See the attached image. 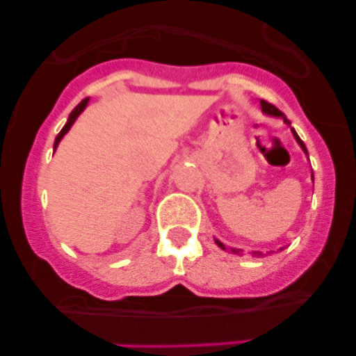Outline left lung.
Instances as JSON below:
<instances>
[{"instance_id":"obj_1","label":"left lung","mask_w":356,"mask_h":356,"mask_svg":"<svg viewBox=\"0 0 356 356\" xmlns=\"http://www.w3.org/2000/svg\"><path fill=\"white\" fill-rule=\"evenodd\" d=\"M260 105H261V110H264V113H267V115H272V117H282V118H284V122H286V124L291 125V122L288 120V118L284 117V113H282L281 110H277V108H275L274 105H270V103L264 102V99H261V102H260ZM291 131H293V136H294V139H296V141H298V145H300V146H301V149H303V152L307 153V155H308V152H307V146H305V143L301 141V139H300V136L296 134V131H294V129H291ZM312 179H314V174H312ZM215 243H217V245L220 246L222 250H227V248H225L224 243H220V241H218V239H215ZM231 251H232V253H238V254H239V253H241L243 250H236V248H231ZM251 254H254V257H260L261 253H260V251H253V253H251Z\"/></svg>"}]
</instances>
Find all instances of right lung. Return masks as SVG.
Returning <instances> with one entry per match:
<instances>
[{
  "label": "right lung",
  "mask_w": 356,
  "mask_h": 356,
  "mask_svg": "<svg viewBox=\"0 0 356 356\" xmlns=\"http://www.w3.org/2000/svg\"><path fill=\"white\" fill-rule=\"evenodd\" d=\"M88 102H89V98H86V99H82V102L81 103H79V105L77 106H75V108L74 110H72V113L70 115H68V120H67V124L65 125H63V129H62V131H60L58 132V136H56V139H55V146H53V148H58V143L60 141H62V138H63V136H65L67 134V132H68V129H70L72 127V124H74V122L75 120H77V117H79V115H81L82 113V111H84V108H86V106H88Z\"/></svg>",
  "instance_id": "1"
}]
</instances>
